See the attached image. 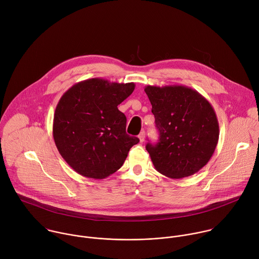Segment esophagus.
Masks as SVG:
<instances>
[{
	"label": "esophagus",
	"instance_id": "obj_1",
	"mask_svg": "<svg viewBox=\"0 0 259 259\" xmlns=\"http://www.w3.org/2000/svg\"><path fill=\"white\" fill-rule=\"evenodd\" d=\"M138 138H139L140 142H143L144 139H145V131H141L140 134L138 135Z\"/></svg>",
	"mask_w": 259,
	"mask_h": 259
}]
</instances>
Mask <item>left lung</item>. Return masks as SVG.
<instances>
[{
  "mask_svg": "<svg viewBox=\"0 0 259 259\" xmlns=\"http://www.w3.org/2000/svg\"><path fill=\"white\" fill-rule=\"evenodd\" d=\"M144 91L160 133L157 144H146L156 170L170 178L197 173L218 142L219 125L212 105L187 86H146Z\"/></svg>",
  "mask_w": 259,
  "mask_h": 259,
  "instance_id": "left-lung-1",
  "label": "left lung"
}]
</instances>
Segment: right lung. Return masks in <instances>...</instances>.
I'll use <instances>...</instances> for the list:
<instances>
[{
	"label": "right lung",
	"instance_id": "1",
	"mask_svg": "<svg viewBox=\"0 0 259 259\" xmlns=\"http://www.w3.org/2000/svg\"><path fill=\"white\" fill-rule=\"evenodd\" d=\"M134 83L94 78L70 87L59 99L53 138L64 161L77 173L103 179L119 170L139 139L126 133V116L118 109Z\"/></svg>",
	"mask_w": 259,
	"mask_h": 259
}]
</instances>
